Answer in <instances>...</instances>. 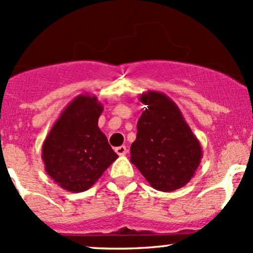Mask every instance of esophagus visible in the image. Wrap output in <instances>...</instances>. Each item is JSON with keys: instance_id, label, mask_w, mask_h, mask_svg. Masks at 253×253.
Listing matches in <instances>:
<instances>
[{"instance_id": "esophagus-1", "label": "esophagus", "mask_w": 253, "mask_h": 253, "mask_svg": "<svg viewBox=\"0 0 253 253\" xmlns=\"http://www.w3.org/2000/svg\"><path fill=\"white\" fill-rule=\"evenodd\" d=\"M115 152H117L119 156H125L127 153V147L126 146H119L115 149Z\"/></svg>"}]
</instances>
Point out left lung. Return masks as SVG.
Instances as JSON below:
<instances>
[{
	"label": "left lung",
	"instance_id": "1",
	"mask_svg": "<svg viewBox=\"0 0 253 253\" xmlns=\"http://www.w3.org/2000/svg\"><path fill=\"white\" fill-rule=\"evenodd\" d=\"M139 100L146 107L136 124L130 162L155 189H179L201 163V144L169 96L149 90Z\"/></svg>",
	"mask_w": 253,
	"mask_h": 253
}]
</instances>
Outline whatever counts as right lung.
<instances>
[{"label":"right lung","mask_w":253,"mask_h":253,"mask_svg":"<svg viewBox=\"0 0 253 253\" xmlns=\"http://www.w3.org/2000/svg\"><path fill=\"white\" fill-rule=\"evenodd\" d=\"M102 112L96 96L78 95L60 113L43 140L46 172L64 190H88L117 161L118 155L97 126Z\"/></svg>","instance_id":"right-lung-1"}]
</instances>
